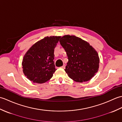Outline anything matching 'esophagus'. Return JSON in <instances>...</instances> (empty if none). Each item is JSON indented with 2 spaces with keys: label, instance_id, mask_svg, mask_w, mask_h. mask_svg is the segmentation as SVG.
<instances>
[{
  "label": "esophagus",
  "instance_id": "obj_1",
  "mask_svg": "<svg viewBox=\"0 0 122 122\" xmlns=\"http://www.w3.org/2000/svg\"><path fill=\"white\" fill-rule=\"evenodd\" d=\"M61 68H62L63 69H65L66 68V65H65V64H63V65L61 66Z\"/></svg>",
  "mask_w": 122,
  "mask_h": 122
}]
</instances>
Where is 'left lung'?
<instances>
[{"mask_svg": "<svg viewBox=\"0 0 122 122\" xmlns=\"http://www.w3.org/2000/svg\"><path fill=\"white\" fill-rule=\"evenodd\" d=\"M59 41L68 56L64 70L68 76L81 83L91 79L99 68V57L95 49L75 36H64Z\"/></svg>", "mask_w": 122, "mask_h": 122, "instance_id": "8db88e82", "label": "left lung"}]
</instances>
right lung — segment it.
<instances>
[{"mask_svg":"<svg viewBox=\"0 0 122 122\" xmlns=\"http://www.w3.org/2000/svg\"><path fill=\"white\" fill-rule=\"evenodd\" d=\"M61 37H46L34 44L24 56L23 72L30 81L43 83L49 81L56 69L54 48Z\"/></svg>","mask_w":122,"mask_h":122,"instance_id":"add662e5","label":"right lung"}]
</instances>
